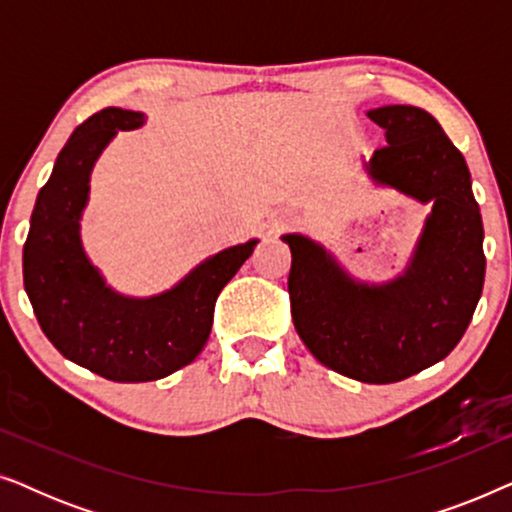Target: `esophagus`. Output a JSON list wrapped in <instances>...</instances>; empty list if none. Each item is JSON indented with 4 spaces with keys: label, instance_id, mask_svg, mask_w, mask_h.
<instances>
[{
    "label": "esophagus",
    "instance_id": "34e87169",
    "mask_svg": "<svg viewBox=\"0 0 512 512\" xmlns=\"http://www.w3.org/2000/svg\"><path fill=\"white\" fill-rule=\"evenodd\" d=\"M293 221H296V219H293V216H291V214H284V216H282V219H279V221L275 223V226H277V228H284V226H291V223H293Z\"/></svg>",
    "mask_w": 512,
    "mask_h": 512
}]
</instances>
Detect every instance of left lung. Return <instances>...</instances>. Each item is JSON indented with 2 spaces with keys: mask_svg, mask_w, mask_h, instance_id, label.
<instances>
[{
  "mask_svg": "<svg viewBox=\"0 0 512 512\" xmlns=\"http://www.w3.org/2000/svg\"><path fill=\"white\" fill-rule=\"evenodd\" d=\"M368 118L387 137L366 165L370 179L431 202L408 268L387 284L356 282L310 237L282 240L305 347L335 373L389 384L443 361L466 333L485 284V230L466 160L429 111L389 104Z\"/></svg>",
  "mask_w": 512,
  "mask_h": 512,
  "instance_id": "left-lung-1",
  "label": "left lung"
}]
</instances>
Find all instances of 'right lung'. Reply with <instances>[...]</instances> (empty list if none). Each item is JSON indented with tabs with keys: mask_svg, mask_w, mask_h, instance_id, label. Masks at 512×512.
Wrapping results in <instances>:
<instances>
[{
	"mask_svg": "<svg viewBox=\"0 0 512 512\" xmlns=\"http://www.w3.org/2000/svg\"><path fill=\"white\" fill-rule=\"evenodd\" d=\"M142 123L139 111L107 107L72 132L37 195L23 247V282L41 331L65 359L114 382H151L188 366L207 345L221 289L258 244L209 256L151 298L107 286L83 251L79 221L95 160L118 130Z\"/></svg>",
	"mask_w": 512,
	"mask_h": 512,
	"instance_id": "1",
	"label": "right lung"
}]
</instances>
